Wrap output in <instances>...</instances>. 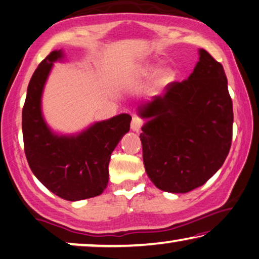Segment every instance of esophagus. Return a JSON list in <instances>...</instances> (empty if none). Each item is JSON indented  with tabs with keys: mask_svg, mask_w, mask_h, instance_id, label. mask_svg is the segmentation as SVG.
<instances>
[{
	"mask_svg": "<svg viewBox=\"0 0 259 259\" xmlns=\"http://www.w3.org/2000/svg\"><path fill=\"white\" fill-rule=\"evenodd\" d=\"M143 125V121L141 118H139L138 116H134L132 119V122H131V130L135 131V132H139L141 130V127Z\"/></svg>",
	"mask_w": 259,
	"mask_h": 259,
	"instance_id": "1",
	"label": "esophagus"
}]
</instances>
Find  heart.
<instances>
[{"instance_id": "heart-1", "label": "heart", "mask_w": 259, "mask_h": 259, "mask_svg": "<svg viewBox=\"0 0 259 259\" xmlns=\"http://www.w3.org/2000/svg\"><path fill=\"white\" fill-rule=\"evenodd\" d=\"M137 74L142 77H150L155 75L153 81V90L155 93L162 91L176 78V70L171 66H164L158 69V63L146 62L139 67Z\"/></svg>"}]
</instances>
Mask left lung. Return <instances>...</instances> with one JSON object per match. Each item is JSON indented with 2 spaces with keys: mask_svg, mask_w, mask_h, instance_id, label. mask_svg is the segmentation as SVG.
I'll use <instances>...</instances> for the list:
<instances>
[{
  "mask_svg": "<svg viewBox=\"0 0 259 259\" xmlns=\"http://www.w3.org/2000/svg\"><path fill=\"white\" fill-rule=\"evenodd\" d=\"M220 62L199 50L188 79L138 107L146 172L157 189L186 193L224 164L233 137V102Z\"/></svg>",
  "mask_w": 259,
  "mask_h": 259,
  "instance_id": "obj_1",
  "label": "left lung"
}]
</instances>
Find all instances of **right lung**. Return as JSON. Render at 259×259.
I'll return each instance as SVG.
<instances>
[{
  "instance_id": "right-lung-1",
  "label": "right lung",
  "mask_w": 259,
  "mask_h": 259,
  "mask_svg": "<svg viewBox=\"0 0 259 259\" xmlns=\"http://www.w3.org/2000/svg\"><path fill=\"white\" fill-rule=\"evenodd\" d=\"M63 52L53 51L30 79L22 112L24 150L34 176L51 192L77 201L99 196L109 183L111 154L130 131L127 113L97 121L76 134L52 131L42 116L41 97L54 62Z\"/></svg>"
}]
</instances>
